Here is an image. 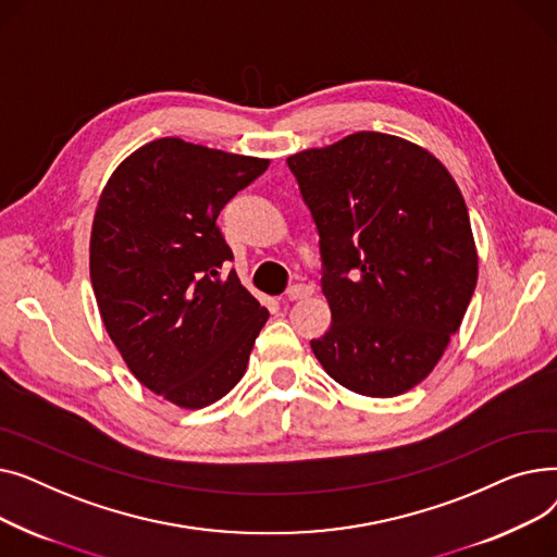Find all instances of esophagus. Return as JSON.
Listing matches in <instances>:
<instances>
[{
	"instance_id": "esophagus-1",
	"label": "esophagus",
	"mask_w": 557,
	"mask_h": 557,
	"mask_svg": "<svg viewBox=\"0 0 557 557\" xmlns=\"http://www.w3.org/2000/svg\"><path fill=\"white\" fill-rule=\"evenodd\" d=\"M311 294H313L311 284H294V286H288L286 298L288 300H302V298H309Z\"/></svg>"
}]
</instances>
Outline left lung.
<instances>
[{
    "mask_svg": "<svg viewBox=\"0 0 557 557\" xmlns=\"http://www.w3.org/2000/svg\"><path fill=\"white\" fill-rule=\"evenodd\" d=\"M318 232L327 374L368 397L420 384L470 307L479 259L465 200L429 151L355 133L286 160Z\"/></svg>",
    "mask_w": 557,
    "mask_h": 557,
    "instance_id": "8db88e82",
    "label": "left lung"
}]
</instances>
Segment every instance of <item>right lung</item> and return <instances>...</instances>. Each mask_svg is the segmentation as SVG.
<instances>
[{
	"instance_id": "right-lung-1",
	"label": "right lung",
	"mask_w": 557,
	"mask_h": 557,
	"mask_svg": "<svg viewBox=\"0 0 557 557\" xmlns=\"http://www.w3.org/2000/svg\"><path fill=\"white\" fill-rule=\"evenodd\" d=\"M269 160L164 137L108 181L90 277L103 325L139 382L183 408L210 406L246 372L269 311L242 286L216 219Z\"/></svg>"
}]
</instances>
